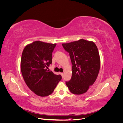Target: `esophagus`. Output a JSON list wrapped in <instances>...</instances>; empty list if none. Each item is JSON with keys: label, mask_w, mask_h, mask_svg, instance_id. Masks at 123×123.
I'll return each instance as SVG.
<instances>
[{"label": "esophagus", "mask_w": 123, "mask_h": 123, "mask_svg": "<svg viewBox=\"0 0 123 123\" xmlns=\"http://www.w3.org/2000/svg\"><path fill=\"white\" fill-rule=\"evenodd\" d=\"M60 74H61V75L62 76V77L63 76V75H64V73H60Z\"/></svg>", "instance_id": "1"}]
</instances>
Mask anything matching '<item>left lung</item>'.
I'll return each mask as SVG.
<instances>
[{
    "label": "left lung",
    "mask_w": 123,
    "mask_h": 123,
    "mask_svg": "<svg viewBox=\"0 0 123 123\" xmlns=\"http://www.w3.org/2000/svg\"><path fill=\"white\" fill-rule=\"evenodd\" d=\"M62 45L69 53L72 64L71 79L66 84L73 94L85 93L99 73L100 59L98 48L93 42L83 39Z\"/></svg>",
    "instance_id": "obj_1"
}]
</instances>
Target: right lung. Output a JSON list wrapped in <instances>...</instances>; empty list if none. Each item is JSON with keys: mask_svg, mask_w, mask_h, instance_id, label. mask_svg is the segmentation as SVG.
<instances>
[{"mask_svg": "<svg viewBox=\"0 0 123 123\" xmlns=\"http://www.w3.org/2000/svg\"><path fill=\"white\" fill-rule=\"evenodd\" d=\"M56 43L35 41L25 47L21 55L20 68L24 80L30 90L39 96L52 93L61 75L47 69L52 64V53Z\"/></svg>", "mask_w": 123, "mask_h": 123, "instance_id": "right-lung-1", "label": "right lung"}]
</instances>
